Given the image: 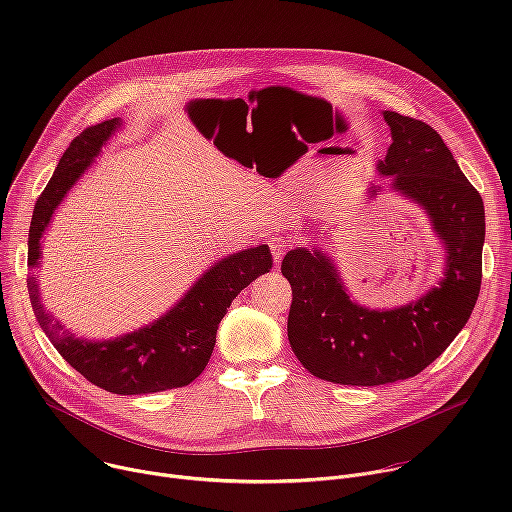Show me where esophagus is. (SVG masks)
Masks as SVG:
<instances>
[{
  "label": "esophagus",
  "mask_w": 512,
  "mask_h": 512,
  "mask_svg": "<svg viewBox=\"0 0 512 512\" xmlns=\"http://www.w3.org/2000/svg\"><path fill=\"white\" fill-rule=\"evenodd\" d=\"M269 247H271V253H273V261H275V265H279V263H281V259H283V255H285V251L289 249V241H287V239H283V237H279V239H273V241L269 243Z\"/></svg>",
  "instance_id": "1"
}]
</instances>
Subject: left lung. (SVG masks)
<instances>
[{
  "instance_id": "obj_1",
  "label": "left lung",
  "mask_w": 512,
  "mask_h": 512,
  "mask_svg": "<svg viewBox=\"0 0 512 512\" xmlns=\"http://www.w3.org/2000/svg\"><path fill=\"white\" fill-rule=\"evenodd\" d=\"M383 117L393 143L377 170L393 176L391 186L431 218L446 245V277L417 302L381 312L348 298L336 267L320 249L300 247L281 261L294 294L287 316L291 350L314 377L352 387L419 375L466 326L482 281V196L431 125L395 111Z\"/></svg>"
}]
</instances>
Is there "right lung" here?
I'll use <instances>...</instances> for the list:
<instances>
[{
  "label": "right lung",
  "instance_id": "right-lung-1",
  "mask_svg": "<svg viewBox=\"0 0 512 512\" xmlns=\"http://www.w3.org/2000/svg\"><path fill=\"white\" fill-rule=\"evenodd\" d=\"M119 125L121 121L115 117L87 127L70 141L34 206L28 235L30 269L38 265L40 239L52 212ZM271 267L267 245L229 255L210 267L166 316L137 332L103 342L66 334L40 304L34 275H28V291L38 324L72 369L109 393L143 395L190 385L208 364L218 324L231 302Z\"/></svg>",
  "mask_w": 512,
  "mask_h": 512
}]
</instances>
